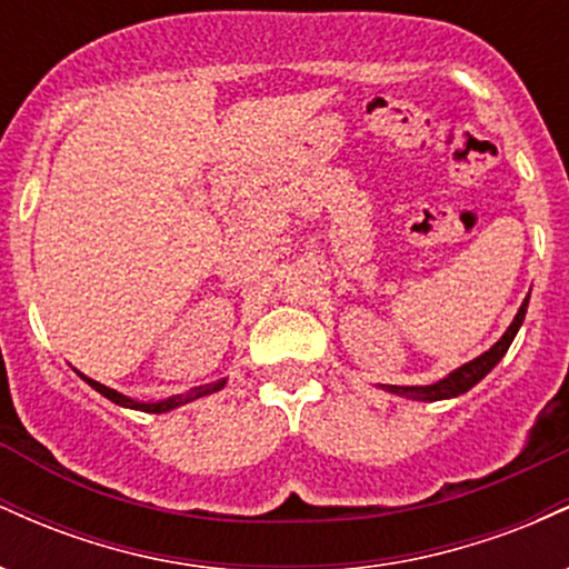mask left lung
<instances>
[{
	"instance_id": "left-lung-1",
	"label": "left lung",
	"mask_w": 569,
	"mask_h": 569,
	"mask_svg": "<svg viewBox=\"0 0 569 569\" xmlns=\"http://www.w3.org/2000/svg\"><path fill=\"white\" fill-rule=\"evenodd\" d=\"M527 305H530V293H527L525 302H521L511 326L502 331V337L492 345V348H489L487 352H481V356H476L473 361L462 363V367L449 371V375L441 377L439 382H433V385H380V388L388 390V393L401 396V398H411V401H443V398H457V396L468 393L473 385H479L489 375V371L498 367L500 358L506 356L508 348H511L516 331H519L521 323H525Z\"/></svg>"
}]
</instances>
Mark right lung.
<instances>
[{"label": "right lung", "instance_id": "right-lung-1", "mask_svg": "<svg viewBox=\"0 0 569 569\" xmlns=\"http://www.w3.org/2000/svg\"><path fill=\"white\" fill-rule=\"evenodd\" d=\"M74 371H77V369H74ZM77 375H80L82 380L88 382L90 388H93V390H98V393H101L103 398H109V401L117 403V407L149 411V415H162V411L179 409V407H184V403H189V401H198V398H202V396L217 393V390H221V388H224V385H227V377H224V380H217V382H211V385H200V388H192V390H189V393L171 396V398H162V401H133V398H128V396L117 393V390H112V388H107V385H101V382L90 380V377H84L82 371H77Z\"/></svg>", "mask_w": 569, "mask_h": 569}]
</instances>
